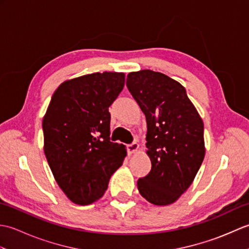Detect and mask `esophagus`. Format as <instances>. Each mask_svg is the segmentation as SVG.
I'll return each mask as SVG.
<instances>
[{"instance_id": "esophagus-1", "label": "esophagus", "mask_w": 249, "mask_h": 249, "mask_svg": "<svg viewBox=\"0 0 249 249\" xmlns=\"http://www.w3.org/2000/svg\"><path fill=\"white\" fill-rule=\"evenodd\" d=\"M139 147V144L137 143V142H133V143H130L127 145V152L128 154H134V153L137 152V150H138Z\"/></svg>"}]
</instances>
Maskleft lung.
I'll return each mask as SVG.
<instances>
[{
	"instance_id": "left-lung-1",
	"label": "left lung",
	"mask_w": 249,
	"mask_h": 249,
	"mask_svg": "<svg viewBox=\"0 0 249 249\" xmlns=\"http://www.w3.org/2000/svg\"><path fill=\"white\" fill-rule=\"evenodd\" d=\"M126 86L147 125L152 168L138 179L139 193L153 204H171L186 192L203 161V122L185 88L161 72H130Z\"/></svg>"
}]
</instances>
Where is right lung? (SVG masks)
Wrapping results in <instances>:
<instances>
[{"label":"right lung","instance_id":"add662e5","mask_svg":"<svg viewBox=\"0 0 249 249\" xmlns=\"http://www.w3.org/2000/svg\"><path fill=\"white\" fill-rule=\"evenodd\" d=\"M123 72H95L63 82L43 120L45 155L56 183L73 203L98 200L123 163L125 145L110 141L109 107Z\"/></svg>","mask_w":249,"mask_h":249}]
</instances>
